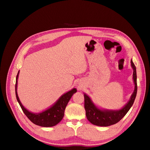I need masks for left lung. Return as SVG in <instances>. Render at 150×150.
Returning <instances> with one entry per match:
<instances>
[{
  "instance_id": "obj_1",
  "label": "left lung",
  "mask_w": 150,
  "mask_h": 150,
  "mask_svg": "<svg viewBox=\"0 0 150 150\" xmlns=\"http://www.w3.org/2000/svg\"><path fill=\"white\" fill-rule=\"evenodd\" d=\"M131 66L133 68V80L135 84V89L130 97L129 101L123 108L120 110H104L98 108L95 105L91 98L88 95L84 93V108L86 110V115L88 120L94 125L98 126H109L117 123L125 115L128 113L130 108L134 103L137 91V72L136 67L131 60Z\"/></svg>"
}]
</instances>
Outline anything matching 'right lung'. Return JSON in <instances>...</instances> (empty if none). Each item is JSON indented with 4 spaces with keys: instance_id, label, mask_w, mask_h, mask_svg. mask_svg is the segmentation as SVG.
<instances>
[{
    "instance_id": "right-lung-1",
    "label": "right lung",
    "mask_w": 150,
    "mask_h": 150,
    "mask_svg": "<svg viewBox=\"0 0 150 150\" xmlns=\"http://www.w3.org/2000/svg\"><path fill=\"white\" fill-rule=\"evenodd\" d=\"M19 71L16 77L15 94L18 103L20 105L22 111L27 117L31 122L36 125L42 127H52L57 125L63 119L64 115V110L72 95L77 92V89L73 88L72 90L64 93L52 106L46 110L40 113H33L28 111L22 104L17 94V82Z\"/></svg>"
}]
</instances>
